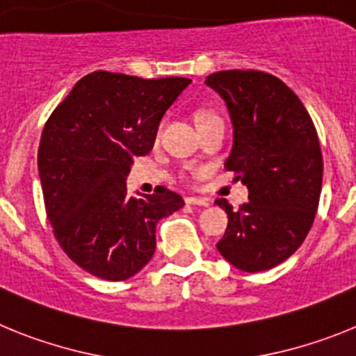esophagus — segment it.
I'll return each mask as SVG.
<instances>
[{"label":"esophagus","mask_w":356,"mask_h":356,"mask_svg":"<svg viewBox=\"0 0 356 356\" xmlns=\"http://www.w3.org/2000/svg\"><path fill=\"white\" fill-rule=\"evenodd\" d=\"M185 203L187 205H197V207H209L210 201L207 197H200V196H187L185 197Z\"/></svg>","instance_id":"1"}]
</instances>
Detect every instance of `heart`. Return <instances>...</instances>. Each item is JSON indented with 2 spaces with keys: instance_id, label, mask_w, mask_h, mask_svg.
<instances>
[{
  "instance_id": "obj_1",
  "label": "heart",
  "mask_w": 356,
  "mask_h": 356,
  "mask_svg": "<svg viewBox=\"0 0 356 356\" xmlns=\"http://www.w3.org/2000/svg\"><path fill=\"white\" fill-rule=\"evenodd\" d=\"M210 118H216V115L210 114V112H200L196 119H197V122H200V121H205V119H210Z\"/></svg>"
}]
</instances>
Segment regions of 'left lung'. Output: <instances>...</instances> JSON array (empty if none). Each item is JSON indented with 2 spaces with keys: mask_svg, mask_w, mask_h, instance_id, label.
<instances>
[{
  "mask_svg": "<svg viewBox=\"0 0 356 356\" xmlns=\"http://www.w3.org/2000/svg\"><path fill=\"white\" fill-rule=\"evenodd\" d=\"M205 83L222 97L234 127L225 162L248 187L250 203L228 213L219 253L241 271L287 260L312 228L323 184L319 139L307 108L287 85L262 71H219Z\"/></svg>",
  "mask_w": 356,
  "mask_h": 356,
  "instance_id": "obj_1",
  "label": "left lung"
}]
</instances>
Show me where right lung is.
<instances>
[{"label": "right lung", "mask_w": 356, "mask_h": 356, "mask_svg": "<svg viewBox=\"0 0 356 356\" xmlns=\"http://www.w3.org/2000/svg\"><path fill=\"white\" fill-rule=\"evenodd\" d=\"M188 83L90 72L44 127L37 162L49 222L69 259L97 278L137 275L155 253L156 222L184 207L163 187L130 196L127 176Z\"/></svg>", "instance_id": "add662e5"}]
</instances>
